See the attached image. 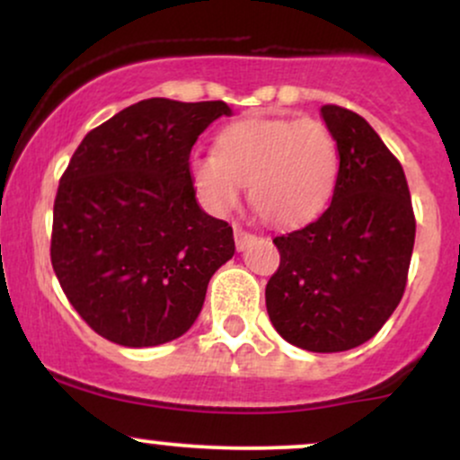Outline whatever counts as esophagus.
Wrapping results in <instances>:
<instances>
[{
    "label": "esophagus",
    "instance_id": "1",
    "mask_svg": "<svg viewBox=\"0 0 460 460\" xmlns=\"http://www.w3.org/2000/svg\"><path fill=\"white\" fill-rule=\"evenodd\" d=\"M234 235H235V246H237V251H244V248H246L248 244H251V242L257 240V237L252 235L251 231L242 229V226H235Z\"/></svg>",
    "mask_w": 460,
    "mask_h": 460
}]
</instances>
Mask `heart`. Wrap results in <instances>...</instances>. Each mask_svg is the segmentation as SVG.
Wrapping results in <instances>:
<instances>
[{
	"instance_id": "1",
	"label": "heart",
	"mask_w": 460,
	"mask_h": 460,
	"mask_svg": "<svg viewBox=\"0 0 460 460\" xmlns=\"http://www.w3.org/2000/svg\"><path fill=\"white\" fill-rule=\"evenodd\" d=\"M190 179L212 214L231 212L248 183V199L263 220L303 225L335 194L340 145L329 125L311 116H248L220 129L216 153L190 157Z\"/></svg>"
}]
</instances>
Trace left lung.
<instances>
[{"instance_id": "8db88e82", "label": "left lung", "mask_w": 460, "mask_h": 460, "mask_svg": "<svg viewBox=\"0 0 460 460\" xmlns=\"http://www.w3.org/2000/svg\"><path fill=\"white\" fill-rule=\"evenodd\" d=\"M340 145V181L314 223L274 237L266 285L272 326L311 352L361 346L398 307L415 244V214L398 157L363 116L322 105Z\"/></svg>"}]
</instances>
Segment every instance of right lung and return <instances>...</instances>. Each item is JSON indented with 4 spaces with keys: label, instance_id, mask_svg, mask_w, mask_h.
<instances>
[{
    "label": "right lung",
    "instance_id": "obj_1",
    "mask_svg": "<svg viewBox=\"0 0 460 460\" xmlns=\"http://www.w3.org/2000/svg\"><path fill=\"white\" fill-rule=\"evenodd\" d=\"M225 102L145 99L79 142L54 200L51 266L94 332L160 346L194 324L234 229L197 203L190 151Z\"/></svg>",
    "mask_w": 460,
    "mask_h": 460
}]
</instances>
